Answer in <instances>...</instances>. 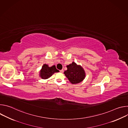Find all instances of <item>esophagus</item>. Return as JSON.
Returning <instances> with one entry per match:
<instances>
[{
    "label": "esophagus",
    "mask_w": 128,
    "mask_h": 128,
    "mask_svg": "<svg viewBox=\"0 0 128 128\" xmlns=\"http://www.w3.org/2000/svg\"><path fill=\"white\" fill-rule=\"evenodd\" d=\"M60 72H61V73H62V72H63V71H64V70H63V69H62V70H60Z\"/></svg>",
    "instance_id": "1"
}]
</instances>
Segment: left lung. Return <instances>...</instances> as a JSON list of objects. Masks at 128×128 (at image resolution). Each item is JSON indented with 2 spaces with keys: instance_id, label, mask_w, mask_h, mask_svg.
Instances as JSON below:
<instances>
[{
  "instance_id": "8db88e82",
  "label": "left lung",
  "mask_w": 128,
  "mask_h": 128,
  "mask_svg": "<svg viewBox=\"0 0 128 128\" xmlns=\"http://www.w3.org/2000/svg\"><path fill=\"white\" fill-rule=\"evenodd\" d=\"M67 70L64 72L70 82L72 84H77L82 82L86 77V73L80 65L73 62L67 66Z\"/></svg>"
}]
</instances>
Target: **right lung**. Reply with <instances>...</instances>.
<instances>
[{
  "instance_id": "1",
  "label": "right lung",
  "mask_w": 128,
  "mask_h": 128,
  "mask_svg": "<svg viewBox=\"0 0 128 128\" xmlns=\"http://www.w3.org/2000/svg\"><path fill=\"white\" fill-rule=\"evenodd\" d=\"M59 71L57 70L54 65L49 67L47 64H44L42 69L40 71V76L42 79L46 80L50 78L54 73L58 72Z\"/></svg>"
}]
</instances>
